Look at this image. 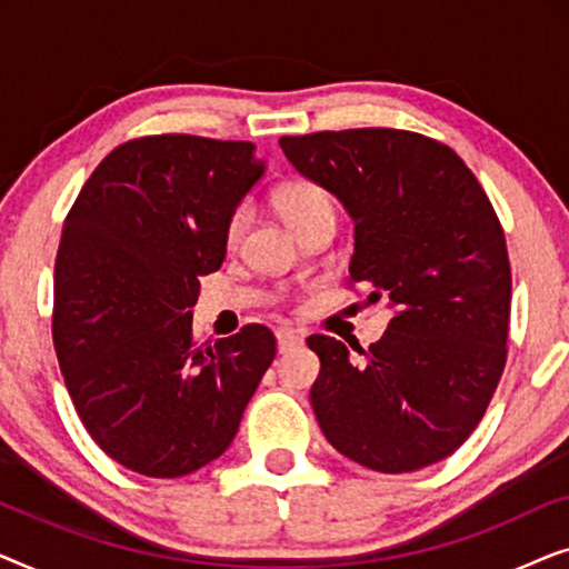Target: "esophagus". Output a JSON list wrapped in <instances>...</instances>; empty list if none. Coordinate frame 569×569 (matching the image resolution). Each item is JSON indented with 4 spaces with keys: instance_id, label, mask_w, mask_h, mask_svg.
Listing matches in <instances>:
<instances>
[{
    "instance_id": "34e87169",
    "label": "esophagus",
    "mask_w": 569,
    "mask_h": 569,
    "mask_svg": "<svg viewBox=\"0 0 569 569\" xmlns=\"http://www.w3.org/2000/svg\"><path fill=\"white\" fill-rule=\"evenodd\" d=\"M298 345H302V337L298 331H292V329H279L277 331V349L279 352H290V349H295Z\"/></svg>"
}]
</instances>
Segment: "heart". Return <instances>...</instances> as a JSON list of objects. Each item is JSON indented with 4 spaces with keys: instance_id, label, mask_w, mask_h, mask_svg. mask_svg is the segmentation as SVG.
Masks as SVG:
<instances>
[{
    "instance_id": "heart-1",
    "label": "heart",
    "mask_w": 569,
    "mask_h": 569,
    "mask_svg": "<svg viewBox=\"0 0 569 569\" xmlns=\"http://www.w3.org/2000/svg\"><path fill=\"white\" fill-rule=\"evenodd\" d=\"M274 201H277L279 212L284 214V220L290 222L292 228H298V224L302 220H308L310 214L331 207L329 193H326L321 186L313 181L284 183L282 189L277 191ZM246 224H248V209L246 207L232 209V214L228 217V224H224V240H228V243H236V240L246 232Z\"/></svg>"
}]
</instances>
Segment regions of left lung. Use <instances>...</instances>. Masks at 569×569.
Segmentation results:
<instances>
[{
	"mask_svg": "<svg viewBox=\"0 0 569 569\" xmlns=\"http://www.w3.org/2000/svg\"><path fill=\"white\" fill-rule=\"evenodd\" d=\"M302 176L355 220L349 284L393 308L383 339L355 362L313 333L310 403L341 456L380 473L438 463L481 422L508 360L510 261L477 176L448 144L403 129L279 139Z\"/></svg>",
	"mask_w": 569,
	"mask_h": 569,
	"instance_id": "1",
	"label": "left lung"
}]
</instances>
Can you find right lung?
<instances>
[{"label": "right lung", "mask_w": 569, "mask_h": 569, "mask_svg": "<svg viewBox=\"0 0 569 569\" xmlns=\"http://www.w3.org/2000/svg\"><path fill=\"white\" fill-rule=\"evenodd\" d=\"M263 176L253 142L129 139L69 209L53 269V347L84 430L113 461L176 479L220 458L277 355L267 326L199 345V277Z\"/></svg>", "instance_id": "right-lung-1"}]
</instances>
